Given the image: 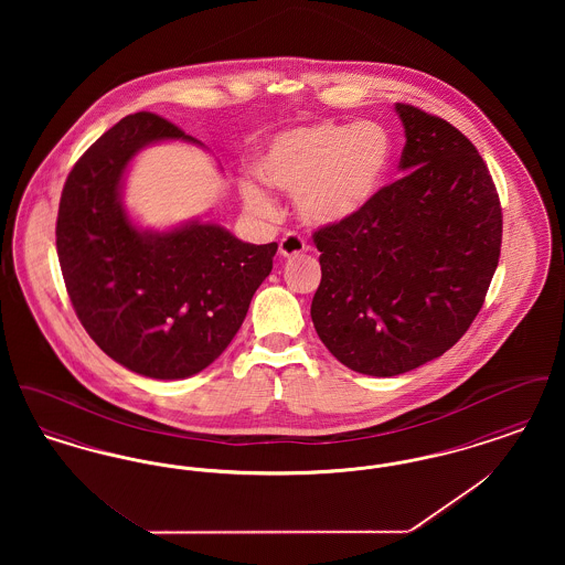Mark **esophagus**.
I'll list each match as a JSON object with an SVG mask.
<instances>
[{
  "label": "esophagus",
  "instance_id": "1",
  "mask_svg": "<svg viewBox=\"0 0 565 565\" xmlns=\"http://www.w3.org/2000/svg\"><path fill=\"white\" fill-rule=\"evenodd\" d=\"M307 249V243L302 242L300 235L288 233L281 242H279V256L281 258H295L298 254H302Z\"/></svg>",
  "mask_w": 565,
  "mask_h": 565
}]
</instances>
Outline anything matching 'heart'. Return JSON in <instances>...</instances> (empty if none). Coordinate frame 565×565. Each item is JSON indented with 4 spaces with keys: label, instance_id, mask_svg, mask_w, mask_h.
Here are the masks:
<instances>
[{
    "label": "heart",
    "instance_id": "1",
    "mask_svg": "<svg viewBox=\"0 0 565 565\" xmlns=\"http://www.w3.org/2000/svg\"><path fill=\"white\" fill-rule=\"evenodd\" d=\"M392 157V137L381 125L320 120L270 135L254 157V173L270 189L295 194L305 224L330 228L369 212ZM242 199L254 214L273 212V199L258 184L243 182Z\"/></svg>",
    "mask_w": 565,
    "mask_h": 565
}]
</instances>
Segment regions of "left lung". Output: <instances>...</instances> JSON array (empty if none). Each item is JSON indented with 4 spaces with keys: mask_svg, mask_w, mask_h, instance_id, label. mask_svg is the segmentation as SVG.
Instances as JSON below:
<instances>
[{
    "mask_svg": "<svg viewBox=\"0 0 565 565\" xmlns=\"http://www.w3.org/2000/svg\"><path fill=\"white\" fill-rule=\"evenodd\" d=\"M398 182L366 214L320 228L311 320L328 351L371 376L451 350L483 307L502 243L500 199L477 148L447 120L396 104Z\"/></svg>",
    "mask_w": 565,
    "mask_h": 565,
    "instance_id": "left-lung-1",
    "label": "left lung"
}]
</instances>
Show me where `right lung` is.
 <instances>
[{
    "mask_svg": "<svg viewBox=\"0 0 565 565\" xmlns=\"http://www.w3.org/2000/svg\"><path fill=\"white\" fill-rule=\"evenodd\" d=\"M199 139L150 111L102 135L74 164L56 217V254L84 330L137 375L173 381L207 369L242 328L277 243L254 245L192 217L143 228L122 192L139 150Z\"/></svg>",
    "mask_w": 565,
    "mask_h": 565,
    "instance_id": "add662e5",
    "label": "right lung"
}]
</instances>
